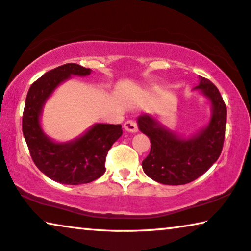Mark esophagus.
Listing matches in <instances>:
<instances>
[{
	"label": "esophagus",
	"mask_w": 251,
	"mask_h": 251,
	"mask_svg": "<svg viewBox=\"0 0 251 251\" xmlns=\"http://www.w3.org/2000/svg\"><path fill=\"white\" fill-rule=\"evenodd\" d=\"M124 128L125 130L129 133H137L138 132V127H137V123L135 121H127L124 124Z\"/></svg>",
	"instance_id": "esophagus-1"
}]
</instances>
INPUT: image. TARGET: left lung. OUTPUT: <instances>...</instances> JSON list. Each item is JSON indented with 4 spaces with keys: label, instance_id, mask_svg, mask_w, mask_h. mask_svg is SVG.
<instances>
[{
    "label": "left lung",
    "instance_id": "1",
    "mask_svg": "<svg viewBox=\"0 0 251 251\" xmlns=\"http://www.w3.org/2000/svg\"><path fill=\"white\" fill-rule=\"evenodd\" d=\"M201 91L211 102L208 124L190 137H182L150 115L137 118L138 128L151 141V151L142 162L145 175L163 185H185L201 177L221 154L226 124V107L218 88L200 76Z\"/></svg>",
    "mask_w": 251,
    "mask_h": 251
}]
</instances>
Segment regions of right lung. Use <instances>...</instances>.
<instances>
[{"instance_id":"add662e5","label":"right lung","mask_w":251,"mask_h":251,"mask_svg":"<svg viewBox=\"0 0 251 251\" xmlns=\"http://www.w3.org/2000/svg\"><path fill=\"white\" fill-rule=\"evenodd\" d=\"M91 70L69 63L48 71L30 87L22 132L37 168L51 180L64 185L88 184L104 174L107 153L122 136V125L95 124L83 135L58 143L48 137L40 125L43 109L55 89L72 75L87 76Z\"/></svg>"}]
</instances>
